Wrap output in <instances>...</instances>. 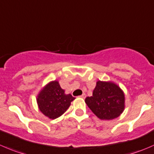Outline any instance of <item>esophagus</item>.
I'll return each mask as SVG.
<instances>
[{
	"instance_id": "esophagus-1",
	"label": "esophagus",
	"mask_w": 154,
	"mask_h": 154,
	"mask_svg": "<svg viewBox=\"0 0 154 154\" xmlns=\"http://www.w3.org/2000/svg\"><path fill=\"white\" fill-rule=\"evenodd\" d=\"M79 97H80V98H86V94H84V93L82 94V95H80Z\"/></svg>"
}]
</instances>
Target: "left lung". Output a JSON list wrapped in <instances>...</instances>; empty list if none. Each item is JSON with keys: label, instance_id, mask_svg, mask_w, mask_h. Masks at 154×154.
<instances>
[{"label": "left lung", "instance_id": "left-lung-1", "mask_svg": "<svg viewBox=\"0 0 154 154\" xmlns=\"http://www.w3.org/2000/svg\"><path fill=\"white\" fill-rule=\"evenodd\" d=\"M94 114L103 120L117 118L125 108V95L118 85L110 81L96 83L92 96L85 99Z\"/></svg>", "mask_w": 154, "mask_h": 154}]
</instances>
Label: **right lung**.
I'll use <instances>...</instances> for the list:
<instances>
[{"instance_id":"1","label":"right lung","mask_w":154,"mask_h":154,"mask_svg":"<svg viewBox=\"0 0 154 154\" xmlns=\"http://www.w3.org/2000/svg\"><path fill=\"white\" fill-rule=\"evenodd\" d=\"M75 99L71 94H65L57 80L47 83L37 97L40 110L50 119L54 120L62 116Z\"/></svg>"}]
</instances>
